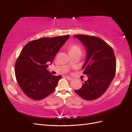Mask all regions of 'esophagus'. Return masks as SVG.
I'll return each mask as SVG.
<instances>
[{"mask_svg":"<svg viewBox=\"0 0 132 132\" xmlns=\"http://www.w3.org/2000/svg\"><path fill=\"white\" fill-rule=\"evenodd\" d=\"M66 78L68 80H72V78H71V77H68V76H66Z\"/></svg>","mask_w":132,"mask_h":132,"instance_id":"1","label":"esophagus"}]
</instances>
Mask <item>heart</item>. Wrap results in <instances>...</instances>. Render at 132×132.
<instances>
[{"label": "heart", "instance_id": "b5f03b06", "mask_svg": "<svg viewBox=\"0 0 132 132\" xmlns=\"http://www.w3.org/2000/svg\"><path fill=\"white\" fill-rule=\"evenodd\" d=\"M69 53L78 52V51L81 52V49L79 46L77 45L72 44V45H70L69 46Z\"/></svg>", "mask_w": 132, "mask_h": 132}]
</instances>
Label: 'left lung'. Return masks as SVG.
I'll use <instances>...</instances> for the list:
<instances>
[{
  "mask_svg": "<svg viewBox=\"0 0 132 132\" xmlns=\"http://www.w3.org/2000/svg\"><path fill=\"white\" fill-rule=\"evenodd\" d=\"M85 46L86 57L82 66L88 80L75 92L83 99L93 100L104 93L116 73V58L112 48L102 39L85 35L74 36ZM83 81V80H82Z\"/></svg>",
  "mask_w": 132,
  "mask_h": 132,
  "instance_id": "obj_1",
  "label": "left lung"
}]
</instances>
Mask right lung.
Listing matches in <instances>:
<instances>
[{"mask_svg": "<svg viewBox=\"0 0 132 132\" xmlns=\"http://www.w3.org/2000/svg\"><path fill=\"white\" fill-rule=\"evenodd\" d=\"M69 35L43 37L26 45L15 63V76L19 86L28 97L35 100L53 93L62 77L47 70L55 54L68 40Z\"/></svg>", "mask_w": 132, "mask_h": 132, "instance_id": "right-lung-1", "label": "right lung"}]
</instances>
